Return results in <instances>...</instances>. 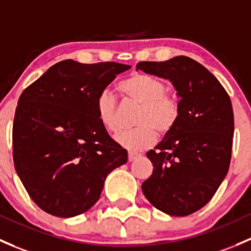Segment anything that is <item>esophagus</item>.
Returning a JSON list of instances; mask_svg holds the SVG:
<instances>
[{
	"instance_id": "esophagus-1",
	"label": "esophagus",
	"mask_w": 251,
	"mask_h": 251,
	"mask_svg": "<svg viewBox=\"0 0 251 251\" xmlns=\"http://www.w3.org/2000/svg\"><path fill=\"white\" fill-rule=\"evenodd\" d=\"M141 156L139 154H134V152H128V161L130 162H132V161H134L136 159H138V157Z\"/></svg>"
}]
</instances>
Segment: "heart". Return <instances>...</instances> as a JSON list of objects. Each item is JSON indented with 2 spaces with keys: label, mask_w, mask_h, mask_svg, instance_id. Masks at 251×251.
I'll list each match as a JSON object with an SVG mask.
<instances>
[{
  "label": "heart",
  "mask_w": 251,
  "mask_h": 251,
  "mask_svg": "<svg viewBox=\"0 0 251 251\" xmlns=\"http://www.w3.org/2000/svg\"><path fill=\"white\" fill-rule=\"evenodd\" d=\"M120 90L133 101L142 104L137 125L132 131H119L115 142L130 151L148 149L156 142L157 132L167 133L176 125L179 117V104L174 97L167 94L162 80L144 73H134L120 83ZM97 117L107 131L117 130V100L108 90L102 91L96 102Z\"/></svg>",
  "instance_id": "obj_1"
}]
</instances>
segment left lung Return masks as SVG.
Instances as JSON below:
<instances>
[{
	"instance_id": "8db88e82",
	"label": "left lung",
	"mask_w": 251,
	"mask_h": 251,
	"mask_svg": "<svg viewBox=\"0 0 251 251\" xmlns=\"http://www.w3.org/2000/svg\"><path fill=\"white\" fill-rule=\"evenodd\" d=\"M136 70L168 79L179 99V117L154 150L147 152L152 174L142 184L146 199L172 216L204 207L228 172L233 110L220 81L188 56L142 61Z\"/></svg>"
}]
</instances>
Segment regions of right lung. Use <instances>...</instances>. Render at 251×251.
<instances>
[{
	"label": "right lung",
	"mask_w": 251,
	"mask_h": 251,
	"mask_svg": "<svg viewBox=\"0 0 251 251\" xmlns=\"http://www.w3.org/2000/svg\"><path fill=\"white\" fill-rule=\"evenodd\" d=\"M131 66L63 60L25 89L13 124V157L41 209L60 218L99 201L107 176L127 162L97 117V97Z\"/></svg>",
	"instance_id": "1"
}]
</instances>
